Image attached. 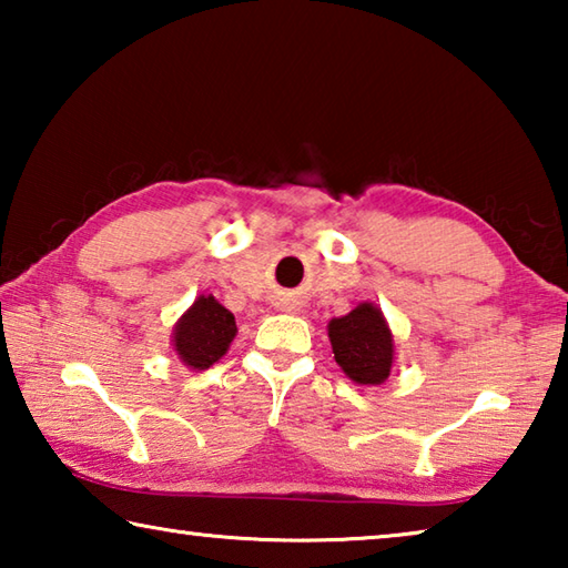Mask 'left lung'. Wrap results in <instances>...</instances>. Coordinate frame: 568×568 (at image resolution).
<instances>
[{
	"label": "left lung",
	"mask_w": 568,
	"mask_h": 568,
	"mask_svg": "<svg viewBox=\"0 0 568 568\" xmlns=\"http://www.w3.org/2000/svg\"><path fill=\"white\" fill-rule=\"evenodd\" d=\"M328 338L335 363L361 386H378L393 365V335L373 303H361L343 318H333Z\"/></svg>",
	"instance_id": "left-lung-1"
}]
</instances>
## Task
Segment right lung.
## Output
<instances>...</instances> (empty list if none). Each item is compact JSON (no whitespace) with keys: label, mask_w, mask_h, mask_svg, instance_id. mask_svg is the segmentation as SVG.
I'll use <instances>...</instances> for the list:
<instances>
[{"label":"right lung","mask_w":568,"mask_h":568,"mask_svg":"<svg viewBox=\"0 0 568 568\" xmlns=\"http://www.w3.org/2000/svg\"><path fill=\"white\" fill-rule=\"evenodd\" d=\"M235 333V315L213 295H200L175 325V351L190 368L205 371L220 355H225Z\"/></svg>","instance_id":"obj_1"}]
</instances>
